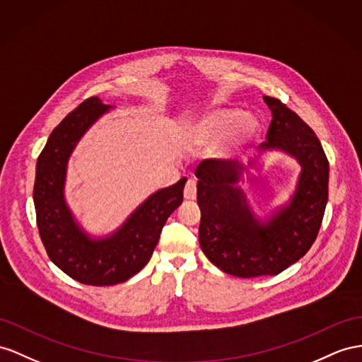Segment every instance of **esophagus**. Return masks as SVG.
I'll list each match as a JSON object with an SVG mask.
<instances>
[{
	"label": "esophagus",
	"instance_id": "1",
	"mask_svg": "<svg viewBox=\"0 0 362 362\" xmlns=\"http://www.w3.org/2000/svg\"><path fill=\"white\" fill-rule=\"evenodd\" d=\"M197 196V187H196V180L189 179L185 185V189H183V197L187 200H194Z\"/></svg>",
	"mask_w": 362,
	"mask_h": 362
}]
</instances>
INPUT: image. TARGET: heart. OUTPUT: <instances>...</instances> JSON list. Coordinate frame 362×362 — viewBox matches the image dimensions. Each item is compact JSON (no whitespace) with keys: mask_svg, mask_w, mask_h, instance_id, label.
Wrapping results in <instances>:
<instances>
[{"mask_svg":"<svg viewBox=\"0 0 362 362\" xmlns=\"http://www.w3.org/2000/svg\"><path fill=\"white\" fill-rule=\"evenodd\" d=\"M260 133L258 120L245 116L235 107H214L189 119L187 142L192 146L216 145L220 159H233L242 154Z\"/></svg>","mask_w":362,"mask_h":362,"instance_id":"b5f03b06","label":"heart"}]
</instances>
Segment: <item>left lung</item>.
Returning a JSON list of instances; mask_svg holds the SVG:
<instances>
[{"label":"left lung","instance_id":"1","mask_svg":"<svg viewBox=\"0 0 362 362\" xmlns=\"http://www.w3.org/2000/svg\"><path fill=\"white\" fill-rule=\"evenodd\" d=\"M263 99L272 120L260 156L247 165L209 159L196 170L202 251L218 269L240 278L276 275L298 262L317 238L327 205L329 162L317 134L283 102ZM269 152L292 156L302 171L290 199L258 216L244 183Z\"/></svg>","mask_w":362,"mask_h":362}]
</instances>
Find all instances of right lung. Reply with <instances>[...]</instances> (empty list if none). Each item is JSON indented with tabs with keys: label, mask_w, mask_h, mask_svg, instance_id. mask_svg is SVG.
Returning a JSON list of instances; mask_svg holds the SVG:
<instances>
[{
	"label": "right lung",
	"mask_w": 362,
	"mask_h": 362,
	"mask_svg": "<svg viewBox=\"0 0 362 362\" xmlns=\"http://www.w3.org/2000/svg\"><path fill=\"white\" fill-rule=\"evenodd\" d=\"M111 108L93 96L62 119L36 162L33 187L36 221L50 260L73 280L91 286L124 283L150 262L166 220L183 202L187 183L182 177L153 192L113 233L90 234L67 203V168L82 136Z\"/></svg>",
	"instance_id": "1"
}]
</instances>
